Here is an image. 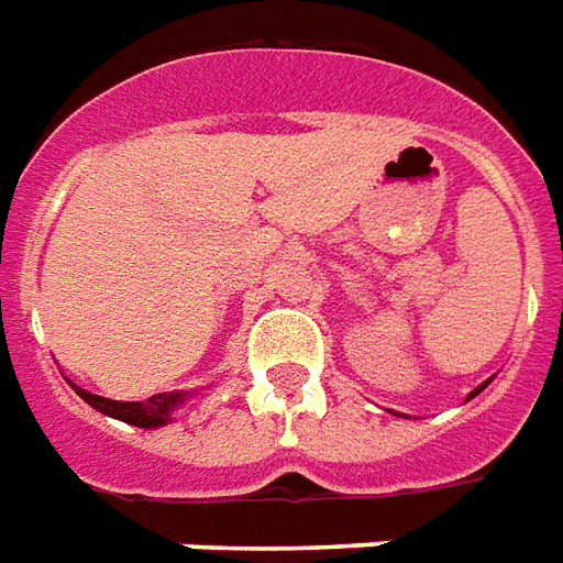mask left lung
Wrapping results in <instances>:
<instances>
[{"label": "left lung", "instance_id": "1", "mask_svg": "<svg viewBox=\"0 0 563 563\" xmlns=\"http://www.w3.org/2000/svg\"><path fill=\"white\" fill-rule=\"evenodd\" d=\"M478 393H482V386H478V389H475V393H472V396H478Z\"/></svg>", "mask_w": 563, "mask_h": 563}]
</instances>
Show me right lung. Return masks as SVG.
<instances>
[{
  "label": "right lung",
  "mask_w": 563,
  "mask_h": 563,
  "mask_svg": "<svg viewBox=\"0 0 563 563\" xmlns=\"http://www.w3.org/2000/svg\"><path fill=\"white\" fill-rule=\"evenodd\" d=\"M85 401L91 407H97L100 413L114 416L120 422L139 424V428H158L165 424L174 413V407L183 405V393H158V396H150L147 401H111V398L93 396V393H85L79 386H73Z\"/></svg>",
  "instance_id": "obj_1"
}]
</instances>
